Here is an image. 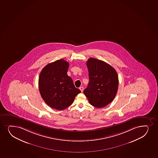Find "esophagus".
I'll use <instances>...</instances> for the list:
<instances>
[{
	"mask_svg": "<svg viewBox=\"0 0 158 158\" xmlns=\"http://www.w3.org/2000/svg\"><path fill=\"white\" fill-rule=\"evenodd\" d=\"M79 89H80V90H81V92H82L83 90H84V87H80L79 88Z\"/></svg>",
	"mask_w": 158,
	"mask_h": 158,
	"instance_id": "1",
	"label": "esophagus"
}]
</instances>
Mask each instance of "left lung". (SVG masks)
I'll use <instances>...</instances> for the list:
<instances>
[{
    "label": "left lung",
    "instance_id": "8db88e82",
    "mask_svg": "<svg viewBox=\"0 0 158 158\" xmlns=\"http://www.w3.org/2000/svg\"><path fill=\"white\" fill-rule=\"evenodd\" d=\"M86 64L89 82L87 88L84 90V94L92 106L105 107L116 95L118 87L117 73L111 65L95 58H89Z\"/></svg>",
    "mask_w": 158,
    "mask_h": 158
}]
</instances>
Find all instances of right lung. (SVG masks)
Listing matches in <instances>:
<instances>
[{
    "label": "right lung",
    "instance_id": "right-lung-1",
    "mask_svg": "<svg viewBox=\"0 0 158 158\" xmlns=\"http://www.w3.org/2000/svg\"><path fill=\"white\" fill-rule=\"evenodd\" d=\"M69 67V63L64 60H58L48 63L40 74L39 88L41 97L48 105L56 110L68 107L81 93L67 74Z\"/></svg>",
    "mask_w": 158,
    "mask_h": 158
}]
</instances>
